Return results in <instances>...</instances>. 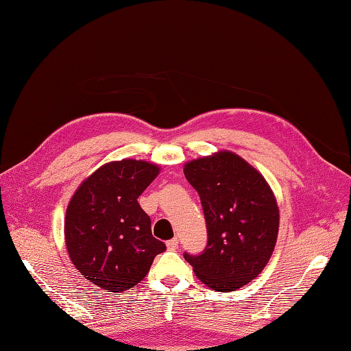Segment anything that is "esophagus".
Returning <instances> with one entry per match:
<instances>
[{"label":"esophagus","instance_id":"1","mask_svg":"<svg viewBox=\"0 0 351 351\" xmlns=\"http://www.w3.org/2000/svg\"><path fill=\"white\" fill-rule=\"evenodd\" d=\"M166 244H167V249L169 250H176L180 241H178V238H171V240H169Z\"/></svg>","mask_w":351,"mask_h":351}]
</instances>
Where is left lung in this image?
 Instances as JSON below:
<instances>
[{"mask_svg": "<svg viewBox=\"0 0 351 351\" xmlns=\"http://www.w3.org/2000/svg\"><path fill=\"white\" fill-rule=\"evenodd\" d=\"M199 193L208 243L200 255L184 253L206 287L229 293L253 280L271 258L279 208L259 171L240 155L220 151L184 166Z\"/></svg>", "mask_w": 351, "mask_h": 351, "instance_id": "1", "label": "left lung"}]
</instances>
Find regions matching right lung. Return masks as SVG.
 Returning a JSON list of instances; mask_svg holds the SVG:
<instances>
[{
    "label": "right lung",
    "mask_w": 351,
    "mask_h": 351,
    "mask_svg": "<svg viewBox=\"0 0 351 351\" xmlns=\"http://www.w3.org/2000/svg\"><path fill=\"white\" fill-rule=\"evenodd\" d=\"M158 173L156 164L143 160L111 161L72 196L64 219L66 249L80 273L99 288L111 293L132 288L166 250L137 202Z\"/></svg>",
    "instance_id": "obj_1"
}]
</instances>
